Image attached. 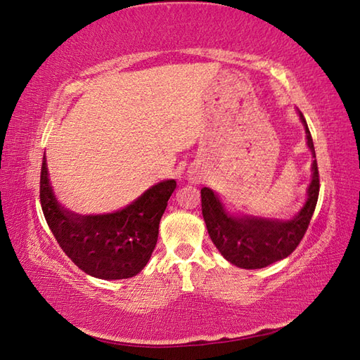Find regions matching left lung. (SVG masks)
Segmentation results:
<instances>
[{
    "mask_svg": "<svg viewBox=\"0 0 360 360\" xmlns=\"http://www.w3.org/2000/svg\"><path fill=\"white\" fill-rule=\"evenodd\" d=\"M297 114L305 127L307 146L314 160L311 165L313 174L307 191V202L292 219L282 220L231 212L217 193L210 188L202 189V212L211 240L223 257L238 268L260 269L288 257L305 236L314 214L319 198L316 150L305 118L300 110Z\"/></svg>",
    "mask_w": 360,
    "mask_h": 360,
    "instance_id": "8db88e82",
    "label": "left lung"
}]
</instances>
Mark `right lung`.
Listing matches in <instances>:
<instances>
[{
  "label": "right lung",
  "instance_id": "add662e5",
  "mask_svg": "<svg viewBox=\"0 0 360 360\" xmlns=\"http://www.w3.org/2000/svg\"><path fill=\"white\" fill-rule=\"evenodd\" d=\"M175 186V180H163L118 211L77 214L57 200L44 155L39 198L47 225L68 257L86 274L118 281L137 276L146 266Z\"/></svg>",
  "mask_w": 360,
  "mask_h": 360
}]
</instances>
